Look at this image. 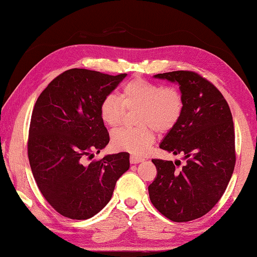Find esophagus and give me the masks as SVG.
I'll return each mask as SVG.
<instances>
[{
	"instance_id": "esophagus-1",
	"label": "esophagus",
	"mask_w": 257,
	"mask_h": 257,
	"mask_svg": "<svg viewBox=\"0 0 257 257\" xmlns=\"http://www.w3.org/2000/svg\"><path fill=\"white\" fill-rule=\"evenodd\" d=\"M142 161H144L143 158H138V157H135V156H131V158H130V162H131L132 164L140 163V162H142Z\"/></svg>"
}]
</instances>
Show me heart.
<instances>
[{"instance_id":"heart-1","label":"heart","mask_w":257,"mask_h":257,"mask_svg":"<svg viewBox=\"0 0 257 257\" xmlns=\"http://www.w3.org/2000/svg\"><path fill=\"white\" fill-rule=\"evenodd\" d=\"M126 109L138 108L135 127L113 131L111 141L117 150L144 155L156 140L155 130L168 132L178 123L184 110V99L179 89L164 86L146 79H133L124 84L119 97L109 94L99 106L101 121L109 127L121 123Z\"/></svg>"}]
</instances>
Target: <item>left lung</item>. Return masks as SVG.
I'll return each instance as SVG.
<instances>
[{"label": "left lung", "instance_id": "obj_1", "mask_svg": "<svg viewBox=\"0 0 257 257\" xmlns=\"http://www.w3.org/2000/svg\"><path fill=\"white\" fill-rule=\"evenodd\" d=\"M179 85L183 114L165 135L160 148L183 156L180 161L154 159L157 177L149 185L152 204L177 223L203 216L225 192L235 164L232 115L224 96L211 82L192 71L154 75Z\"/></svg>", "mask_w": 257, "mask_h": 257}]
</instances>
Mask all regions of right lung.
Here are the masks:
<instances>
[{"label": "right lung", "mask_w": 257, "mask_h": 257, "mask_svg": "<svg viewBox=\"0 0 257 257\" xmlns=\"http://www.w3.org/2000/svg\"><path fill=\"white\" fill-rule=\"evenodd\" d=\"M125 77L70 69L55 78L34 105L28 140L31 171L41 193L62 216L93 217L130 169L127 152L84 162L109 143L99 106Z\"/></svg>", "instance_id": "1"}]
</instances>
